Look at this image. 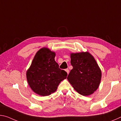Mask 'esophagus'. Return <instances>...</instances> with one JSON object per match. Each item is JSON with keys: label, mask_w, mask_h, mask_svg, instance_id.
I'll use <instances>...</instances> for the list:
<instances>
[{"label": "esophagus", "mask_w": 121, "mask_h": 121, "mask_svg": "<svg viewBox=\"0 0 121 121\" xmlns=\"http://www.w3.org/2000/svg\"><path fill=\"white\" fill-rule=\"evenodd\" d=\"M65 71H66V72H67V74L68 75V73H69V69H65Z\"/></svg>", "instance_id": "esophagus-1"}]
</instances>
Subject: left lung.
Segmentation results:
<instances>
[{
    "label": "left lung",
    "instance_id": "8db88e82",
    "mask_svg": "<svg viewBox=\"0 0 121 121\" xmlns=\"http://www.w3.org/2000/svg\"><path fill=\"white\" fill-rule=\"evenodd\" d=\"M70 70L67 79L80 95H89L99 87L101 71L97 62L88 52L71 53Z\"/></svg>",
    "mask_w": 121,
    "mask_h": 121
}]
</instances>
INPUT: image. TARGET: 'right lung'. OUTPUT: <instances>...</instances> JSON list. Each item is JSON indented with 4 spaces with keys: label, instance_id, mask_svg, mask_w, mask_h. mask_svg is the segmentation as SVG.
<instances>
[{
    "label": "right lung",
    "instance_id": "1",
    "mask_svg": "<svg viewBox=\"0 0 121 121\" xmlns=\"http://www.w3.org/2000/svg\"><path fill=\"white\" fill-rule=\"evenodd\" d=\"M55 56V53L49 49L41 48L37 52L26 71L30 87L40 95L47 96L54 93L59 83L67 78V72L59 68L54 60Z\"/></svg>",
    "mask_w": 121,
    "mask_h": 121
}]
</instances>
